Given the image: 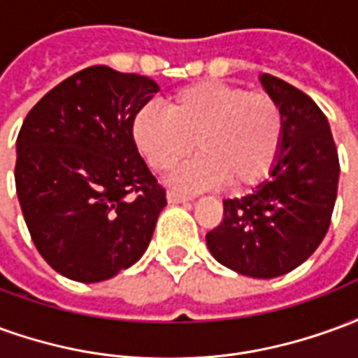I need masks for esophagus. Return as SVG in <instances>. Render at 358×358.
<instances>
[{
    "label": "esophagus",
    "mask_w": 358,
    "mask_h": 358,
    "mask_svg": "<svg viewBox=\"0 0 358 358\" xmlns=\"http://www.w3.org/2000/svg\"><path fill=\"white\" fill-rule=\"evenodd\" d=\"M166 199H169V203H171V205H178V203L192 201V197H189V195L178 194V192H174V189H171V192L166 194Z\"/></svg>",
    "instance_id": "34e87169"
}]
</instances>
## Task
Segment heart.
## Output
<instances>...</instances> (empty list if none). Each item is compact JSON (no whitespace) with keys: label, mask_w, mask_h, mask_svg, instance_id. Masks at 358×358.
<instances>
[{"label":"heart","mask_w":358,"mask_h":358,"mask_svg":"<svg viewBox=\"0 0 358 358\" xmlns=\"http://www.w3.org/2000/svg\"><path fill=\"white\" fill-rule=\"evenodd\" d=\"M132 140L149 166L169 171L195 148L201 153L171 174L180 189H207L228 180L253 186L268 174L282 143L278 103L226 84L205 80L178 90L166 109L148 103L132 118Z\"/></svg>","instance_id":"obj_1"}]
</instances>
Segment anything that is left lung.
<instances>
[{"label": "left lung", "instance_id": "left-lung-1", "mask_svg": "<svg viewBox=\"0 0 358 358\" xmlns=\"http://www.w3.org/2000/svg\"><path fill=\"white\" fill-rule=\"evenodd\" d=\"M259 80L284 118L276 161L249 194L222 201L224 218L205 240L226 268L266 280L297 268L322 243L338 197L339 161L318 105L276 76Z\"/></svg>", "mask_w": 358, "mask_h": 358}]
</instances>
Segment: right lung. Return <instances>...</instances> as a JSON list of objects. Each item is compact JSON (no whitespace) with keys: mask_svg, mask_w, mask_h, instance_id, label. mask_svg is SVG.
Wrapping results in <instances>:
<instances>
[{"mask_svg":"<svg viewBox=\"0 0 358 358\" xmlns=\"http://www.w3.org/2000/svg\"><path fill=\"white\" fill-rule=\"evenodd\" d=\"M155 80L88 66L36 103L17 138L15 184L36 249L65 278L92 284L145 253L166 194L132 140Z\"/></svg>","mask_w":358,"mask_h":358,"instance_id":"1","label":"right lung"}]
</instances>
